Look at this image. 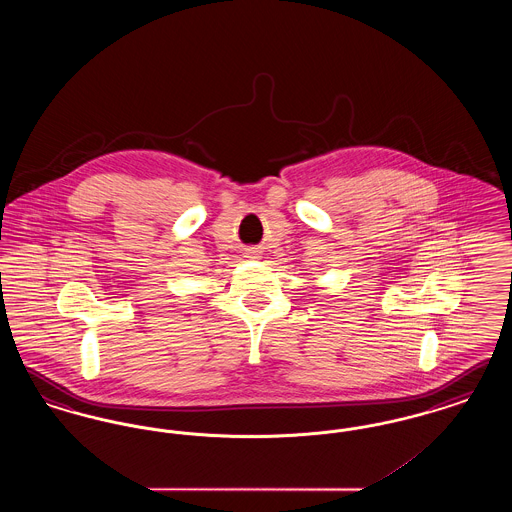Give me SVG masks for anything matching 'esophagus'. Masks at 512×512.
Wrapping results in <instances>:
<instances>
[{
	"label": "esophagus",
	"instance_id": "obj_1",
	"mask_svg": "<svg viewBox=\"0 0 512 512\" xmlns=\"http://www.w3.org/2000/svg\"><path fill=\"white\" fill-rule=\"evenodd\" d=\"M257 255V249H247V257H255Z\"/></svg>",
	"mask_w": 512,
	"mask_h": 512
}]
</instances>
